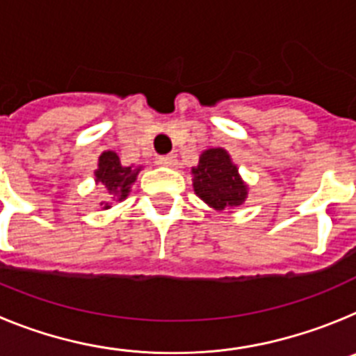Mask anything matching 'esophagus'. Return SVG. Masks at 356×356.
I'll use <instances>...</instances> for the list:
<instances>
[{"label": "esophagus", "mask_w": 356, "mask_h": 356, "mask_svg": "<svg viewBox=\"0 0 356 356\" xmlns=\"http://www.w3.org/2000/svg\"><path fill=\"white\" fill-rule=\"evenodd\" d=\"M159 163L160 165H163V168H176L178 159H176L175 155H163L159 159Z\"/></svg>", "instance_id": "1"}]
</instances>
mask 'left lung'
I'll return each instance as SVG.
<instances>
[{
    "label": "left lung",
    "mask_w": 356,
    "mask_h": 356,
    "mask_svg": "<svg viewBox=\"0 0 356 356\" xmlns=\"http://www.w3.org/2000/svg\"><path fill=\"white\" fill-rule=\"evenodd\" d=\"M194 193L216 210L234 209L248 197V185L242 181L238 169L228 151L210 147L203 151L196 168H193Z\"/></svg>",
    "instance_id": "8db88e82"
}]
</instances>
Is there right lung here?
<instances>
[{"label":"right lung","mask_w":356,"mask_h":356,"mask_svg":"<svg viewBox=\"0 0 356 356\" xmlns=\"http://www.w3.org/2000/svg\"><path fill=\"white\" fill-rule=\"evenodd\" d=\"M139 171L140 168L134 169L131 165L130 168L121 165V160L114 151H103L97 160V169L94 171V176H96V184H102L115 200L122 201L130 194V188L137 180ZM102 205L110 209L106 201H102Z\"/></svg>","instance_id":"add662e5"}]
</instances>
